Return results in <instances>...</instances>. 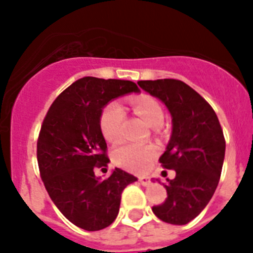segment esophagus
Segmentation results:
<instances>
[{"label":"esophagus","instance_id":"34e87169","mask_svg":"<svg viewBox=\"0 0 253 253\" xmlns=\"http://www.w3.org/2000/svg\"><path fill=\"white\" fill-rule=\"evenodd\" d=\"M139 182H140L143 186H148V185H150V182H151L150 177H146V176L139 177Z\"/></svg>","mask_w":253,"mask_h":253}]
</instances>
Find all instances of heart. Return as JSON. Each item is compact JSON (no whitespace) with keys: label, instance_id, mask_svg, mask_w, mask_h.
Instances as JSON below:
<instances>
[{"label":"heart","instance_id":"1","mask_svg":"<svg viewBox=\"0 0 253 253\" xmlns=\"http://www.w3.org/2000/svg\"><path fill=\"white\" fill-rule=\"evenodd\" d=\"M131 106L151 127H160L164 122V110L158 99L151 95L143 94L130 101ZM126 121V111L118 101L110 102L102 110L99 125L103 136L109 142H117L123 132V125ZM158 154V148L152 144L125 143L113 152V159L117 166L128 170L142 172L148 167L151 160Z\"/></svg>","mask_w":253,"mask_h":253}]
</instances>
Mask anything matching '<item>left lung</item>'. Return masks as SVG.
Listing matches in <instances>:
<instances>
[{
  "label": "left lung",
  "mask_w": 253,
  "mask_h": 253,
  "mask_svg": "<svg viewBox=\"0 0 253 253\" xmlns=\"http://www.w3.org/2000/svg\"><path fill=\"white\" fill-rule=\"evenodd\" d=\"M143 90L159 98L172 117V135L159 162L173 169L167 180V198L152 211L170 224H186L211 200L224 160L223 131L215 111L194 89L180 80L139 81Z\"/></svg>",
  "instance_id": "8db88e82"
}]
</instances>
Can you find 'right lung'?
Returning a JSON list of instances; mask_svg holds the SVG:
<instances>
[{"label":"right lung","mask_w":253,"mask_h":253,"mask_svg":"<svg viewBox=\"0 0 253 253\" xmlns=\"http://www.w3.org/2000/svg\"><path fill=\"white\" fill-rule=\"evenodd\" d=\"M138 91L132 81L83 77L53 101L43 121L37 146L42 180L61 214L83 230L110 226L123 189L138 180L119 168L106 180L94 174L110 162L99 125L103 107Z\"/></svg>","instance_id":"add662e5"}]
</instances>
